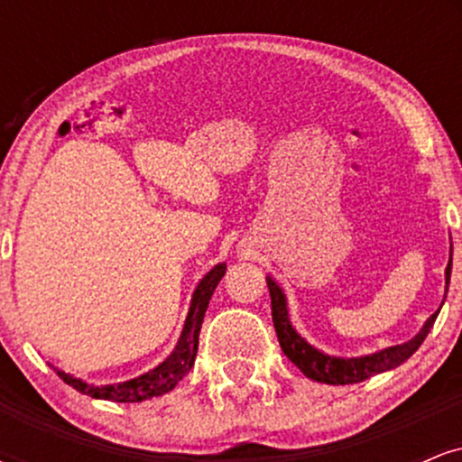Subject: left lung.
I'll use <instances>...</instances> for the list:
<instances>
[{"label":"left lung","mask_w":462,"mask_h":462,"mask_svg":"<svg viewBox=\"0 0 462 462\" xmlns=\"http://www.w3.org/2000/svg\"><path fill=\"white\" fill-rule=\"evenodd\" d=\"M449 275H452V245H449V263L445 267V293H448L449 286ZM267 286L269 295H272V317H273V328L278 334L280 347H282L284 356L298 367L306 378L315 380V383H326V384H356L363 380L371 378L375 374H383V371L400 367L402 363H406L412 354L417 352L419 346L423 343V338L428 337L430 328L437 319L439 309L434 315L428 317V321L423 323L421 330H419L411 341L400 343V346H391L380 349V352L365 354V356H330V354L321 352L315 346H310L301 334L295 330L293 323H291L289 315V301L286 295L272 275H267ZM445 301V300H443ZM443 306V304H441Z\"/></svg>","instance_id":"obj_1"}]
</instances>
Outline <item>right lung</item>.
<instances>
[{"label": "right lung", "mask_w": 462, "mask_h": 462, "mask_svg": "<svg viewBox=\"0 0 462 462\" xmlns=\"http://www.w3.org/2000/svg\"><path fill=\"white\" fill-rule=\"evenodd\" d=\"M226 273V263L215 264L204 278L199 280V284L195 286L193 298H190V306L187 312V319H184L182 332L173 347V352L162 360L161 365L145 371V374L136 375V378L125 380V383L116 384H91L87 380L76 378V375L67 374V371L54 367V371L62 378V383L79 391L84 395H91L95 400H108V402H145L152 397L164 395L169 391L176 389V384L184 375L189 374L193 367L195 356H198V346H199V330L201 321H204L206 309H208V301L213 298L217 284L224 278Z\"/></svg>", "instance_id": "right-lung-1"}]
</instances>
